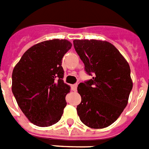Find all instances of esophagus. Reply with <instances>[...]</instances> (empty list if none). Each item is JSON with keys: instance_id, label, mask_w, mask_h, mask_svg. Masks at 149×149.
I'll return each mask as SVG.
<instances>
[{"instance_id": "34e87169", "label": "esophagus", "mask_w": 149, "mask_h": 149, "mask_svg": "<svg viewBox=\"0 0 149 149\" xmlns=\"http://www.w3.org/2000/svg\"><path fill=\"white\" fill-rule=\"evenodd\" d=\"M77 84H72V91L76 92V91H77Z\"/></svg>"}]
</instances>
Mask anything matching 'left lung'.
<instances>
[{
  "mask_svg": "<svg viewBox=\"0 0 149 149\" xmlns=\"http://www.w3.org/2000/svg\"><path fill=\"white\" fill-rule=\"evenodd\" d=\"M75 50L93 78L78 85L81 122L91 128L109 127L127 106L132 88L128 61L112 44L99 40H74Z\"/></svg>",
  "mask_w": 149,
  "mask_h": 149,
  "instance_id": "8db88e82",
  "label": "left lung"
}]
</instances>
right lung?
<instances>
[{
    "instance_id": "right-lung-1",
    "label": "right lung",
    "mask_w": 149,
    "mask_h": 149,
    "mask_svg": "<svg viewBox=\"0 0 149 149\" xmlns=\"http://www.w3.org/2000/svg\"><path fill=\"white\" fill-rule=\"evenodd\" d=\"M65 39L45 40L28 49L15 65L12 91L27 119L39 127L61 120L70 86L64 83L63 56L71 49Z\"/></svg>"
}]
</instances>
